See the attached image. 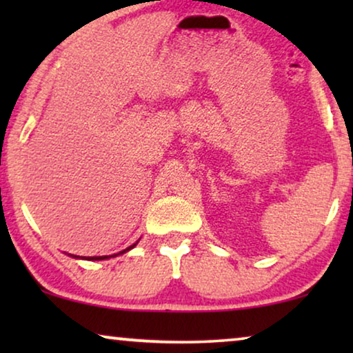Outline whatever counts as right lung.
<instances>
[{
    "mask_svg": "<svg viewBox=\"0 0 353 353\" xmlns=\"http://www.w3.org/2000/svg\"><path fill=\"white\" fill-rule=\"evenodd\" d=\"M134 245H137V244L130 245V248H128V249H125V250H122V252H119V254H125V252H127V250H130V249H133V248H134ZM119 254H115V255H119ZM115 255H110V257H115ZM104 259H109V257H108V255H104V257H88V260H104Z\"/></svg>",
    "mask_w": 353,
    "mask_h": 353,
    "instance_id": "right-lung-1",
    "label": "right lung"
}]
</instances>
